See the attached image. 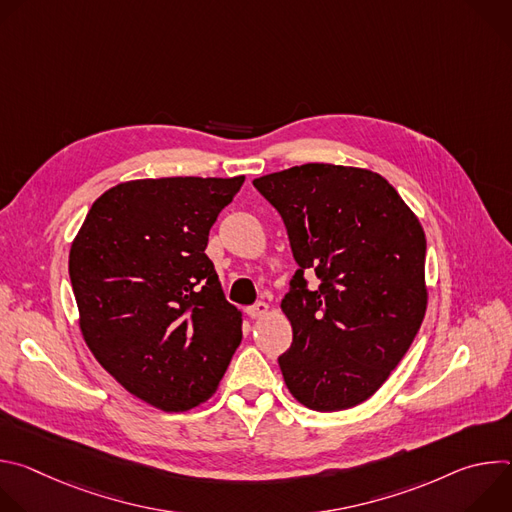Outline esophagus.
Instances as JSON below:
<instances>
[{
	"label": "esophagus",
	"mask_w": 512,
	"mask_h": 512,
	"mask_svg": "<svg viewBox=\"0 0 512 512\" xmlns=\"http://www.w3.org/2000/svg\"><path fill=\"white\" fill-rule=\"evenodd\" d=\"M267 314H269V306H267L265 302H257L255 306L247 308V316L253 318V320H259V318H263V316H267Z\"/></svg>",
	"instance_id": "esophagus-1"
}]
</instances>
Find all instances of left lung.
Here are the masks:
<instances>
[{"mask_svg": "<svg viewBox=\"0 0 512 512\" xmlns=\"http://www.w3.org/2000/svg\"><path fill=\"white\" fill-rule=\"evenodd\" d=\"M281 214L300 269L281 300L294 342L279 356L302 405L342 411L373 397L427 310L425 233L377 172L304 164L253 180ZM321 285L307 289L303 271Z\"/></svg>", "mask_w": 512, "mask_h": 512, "instance_id": "left-lung-1", "label": "left lung"}]
</instances>
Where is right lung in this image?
Listing matches in <instances>:
<instances>
[{"label":"right lung","instance_id":"obj_1","mask_svg":"<svg viewBox=\"0 0 512 512\" xmlns=\"http://www.w3.org/2000/svg\"><path fill=\"white\" fill-rule=\"evenodd\" d=\"M243 182H121L93 202L70 245L87 346L123 389L162 411L210 399L241 344L243 314L225 300L204 249Z\"/></svg>","mask_w":512,"mask_h":512}]
</instances>
